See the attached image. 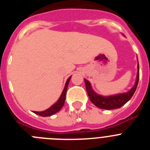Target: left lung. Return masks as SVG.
<instances>
[{"label": "left lung", "instance_id": "obj_1", "mask_svg": "<svg viewBox=\"0 0 150 150\" xmlns=\"http://www.w3.org/2000/svg\"><path fill=\"white\" fill-rule=\"evenodd\" d=\"M84 80L90 100L96 107L104 110L117 109V108H120L125 104H126L127 102L132 98V97L133 96L136 91L139 81V64L137 65V74L134 86L133 88H131L128 92H125V93L118 94V95H110V96H102L93 91L91 84L87 79H84Z\"/></svg>", "mask_w": 150, "mask_h": 150}]
</instances>
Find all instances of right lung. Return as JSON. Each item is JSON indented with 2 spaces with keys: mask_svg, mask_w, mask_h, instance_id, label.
<instances>
[{
  "mask_svg": "<svg viewBox=\"0 0 150 150\" xmlns=\"http://www.w3.org/2000/svg\"><path fill=\"white\" fill-rule=\"evenodd\" d=\"M71 77H69L67 79V82L65 83V86H64V88L63 91H62V95H61L60 98L58 100V101L54 104L53 105L51 106L50 108H48L47 110L44 111H40V112H37V111H34V113H36L37 115H39L40 116H43V117H46V116H50L52 115L55 114L57 112H59L61 109L62 108V107L64 104V101H65V98H66V93H67V86H68L69 82H70V79H71Z\"/></svg>",
  "mask_w": 150,
  "mask_h": 150,
  "instance_id": "right-lung-1",
  "label": "right lung"
}]
</instances>
